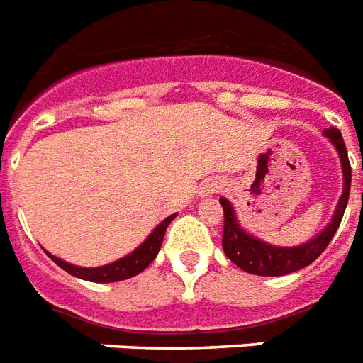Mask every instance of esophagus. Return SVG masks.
Returning a JSON list of instances; mask_svg holds the SVG:
<instances>
[{"label":"esophagus","instance_id":"34e87169","mask_svg":"<svg viewBox=\"0 0 363 363\" xmlns=\"http://www.w3.org/2000/svg\"><path fill=\"white\" fill-rule=\"evenodd\" d=\"M219 190H221L219 182L209 181V182H206V184H203L202 189H200V196H202V198H208V196L216 194V192H219Z\"/></svg>","mask_w":363,"mask_h":363}]
</instances>
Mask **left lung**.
Listing matches in <instances>:
<instances>
[{"label": "left lung", "mask_w": 363, "mask_h": 363, "mask_svg": "<svg viewBox=\"0 0 363 363\" xmlns=\"http://www.w3.org/2000/svg\"><path fill=\"white\" fill-rule=\"evenodd\" d=\"M325 136L333 142V146L337 147V152H339L340 163H342V174H345V189H342V196H340L339 206L335 209L331 223L315 238H311L310 242L300 244V246H294V248H283V246H273V244H267L264 240H257L256 236L248 235L238 225L235 217V209L229 203V200H225V198L219 200L223 206V216H225V219H223V250H225V256L246 273L262 275V277H281V275L294 273V271L310 265L311 262H315L321 256V252L333 240V236H335L340 221H342V216H345L346 203H348L352 169H350L348 152H346L345 140H342V134H340L339 128H327Z\"/></svg>", "instance_id": "1"}]
</instances>
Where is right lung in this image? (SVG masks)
Here are the masks:
<instances>
[{"label": "right lung", "instance_id": "obj_1", "mask_svg": "<svg viewBox=\"0 0 363 363\" xmlns=\"http://www.w3.org/2000/svg\"><path fill=\"white\" fill-rule=\"evenodd\" d=\"M174 217L177 216H169L165 221H161L154 229V233L147 236L146 240L134 250L133 254L121 257L113 264L104 265V267H79V265L67 264V262L52 256V254H48V256L52 257L61 269H65L67 273H71L74 277L84 279V281H92V283H117V281H125V279L138 275L140 271L146 269L147 265L154 262L161 248V242H163V236H165L169 223L173 221Z\"/></svg>", "mask_w": 363, "mask_h": 363}]
</instances>
